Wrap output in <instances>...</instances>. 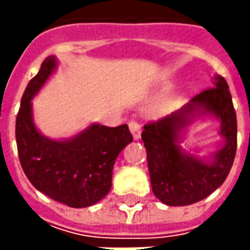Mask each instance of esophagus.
Wrapping results in <instances>:
<instances>
[{
    "instance_id": "1",
    "label": "esophagus",
    "mask_w": 250,
    "mask_h": 250,
    "mask_svg": "<svg viewBox=\"0 0 250 250\" xmlns=\"http://www.w3.org/2000/svg\"><path fill=\"white\" fill-rule=\"evenodd\" d=\"M129 130H130V133H132V136H133V139L135 140L139 139L140 133H142V128H140V125L136 122V121H130Z\"/></svg>"
}]
</instances>
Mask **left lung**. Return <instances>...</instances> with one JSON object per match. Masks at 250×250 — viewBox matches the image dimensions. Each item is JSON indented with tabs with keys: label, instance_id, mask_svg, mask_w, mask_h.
Segmentation results:
<instances>
[{
	"label": "left lung",
	"instance_id": "1",
	"mask_svg": "<svg viewBox=\"0 0 250 250\" xmlns=\"http://www.w3.org/2000/svg\"><path fill=\"white\" fill-rule=\"evenodd\" d=\"M213 86L196 94L185 107L143 126L153 193L167 206H188L213 193L229 174L236 153V114L226 79L216 75ZM203 115L220 121L225 142L220 149L199 159L179 146L188 125Z\"/></svg>",
	"mask_w": 250,
	"mask_h": 250
}]
</instances>
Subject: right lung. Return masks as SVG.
<instances>
[{
  "instance_id": "obj_1",
  "label": "right lung",
  "mask_w": 250,
  "mask_h": 250,
  "mask_svg": "<svg viewBox=\"0 0 250 250\" xmlns=\"http://www.w3.org/2000/svg\"><path fill=\"white\" fill-rule=\"evenodd\" d=\"M47 57L29 82L16 117L21 166L37 190L66 206L82 208L100 202L111 189L114 163L133 140L128 125L115 128L91 124L73 138L54 140L36 128L32 100L57 68Z\"/></svg>"
}]
</instances>
